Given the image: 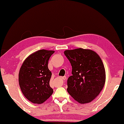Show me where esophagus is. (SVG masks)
Segmentation results:
<instances>
[{
  "label": "esophagus",
  "mask_w": 124,
  "mask_h": 124,
  "mask_svg": "<svg viewBox=\"0 0 124 124\" xmlns=\"http://www.w3.org/2000/svg\"><path fill=\"white\" fill-rule=\"evenodd\" d=\"M61 79H62V80H65L66 79H67V77H65V76H64V77H61Z\"/></svg>",
  "instance_id": "1"
}]
</instances>
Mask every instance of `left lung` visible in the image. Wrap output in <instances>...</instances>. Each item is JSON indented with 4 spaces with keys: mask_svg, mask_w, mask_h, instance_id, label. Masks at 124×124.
Masks as SVG:
<instances>
[{
    "mask_svg": "<svg viewBox=\"0 0 124 124\" xmlns=\"http://www.w3.org/2000/svg\"><path fill=\"white\" fill-rule=\"evenodd\" d=\"M72 76L67 81V91L81 104L91 102L101 93L106 81L104 65L99 56L90 50H66Z\"/></svg>",
    "mask_w": 124,
    "mask_h": 124,
    "instance_id": "8db88e82",
    "label": "left lung"
}]
</instances>
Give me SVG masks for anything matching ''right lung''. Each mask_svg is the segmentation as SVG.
<instances>
[{"instance_id":"add662e5","label":"right lung","mask_w":124,"mask_h":124,"mask_svg":"<svg viewBox=\"0 0 124 124\" xmlns=\"http://www.w3.org/2000/svg\"><path fill=\"white\" fill-rule=\"evenodd\" d=\"M55 51L40 50L25 59L20 68L18 81L25 98L35 104H41L50 97L53 89L50 86L52 73L48 69L50 57Z\"/></svg>"}]
</instances>
